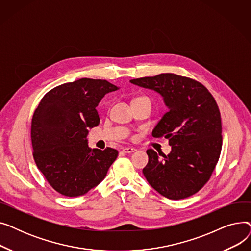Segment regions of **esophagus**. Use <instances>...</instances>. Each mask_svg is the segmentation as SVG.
Wrapping results in <instances>:
<instances>
[{"label": "esophagus", "instance_id": "obj_1", "mask_svg": "<svg viewBox=\"0 0 251 251\" xmlns=\"http://www.w3.org/2000/svg\"><path fill=\"white\" fill-rule=\"evenodd\" d=\"M122 151H123L124 153H132V152L136 151V149H134V148H130V147H128V148H124V149L122 150Z\"/></svg>", "mask_w": 251, "mask_h": 251}]
</instances>
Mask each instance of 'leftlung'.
Listing matches in <instances>:
<instances>
[{
	"label": "left lung",
	"mask_w": 251,
	"mask_h": 251,
	"mask_svg": "<svg viewBox=\"0 0 251 251\" xmlns=\"http://www.w3.org/2000/svg\"><path fill=\"white\" fill-rule=\"evenodd\" d=\"M163 97L167 112L152 130L153 137L169 139L166 155L148 150L142 172L151 186L169 200H183L200 191L212 176L222 150L218 104L201 82L173 73L130 80Z\"/></svg>",
	"instance_id": "8db88e82"
}]
</instances>
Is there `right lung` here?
<instances>
[{"instance_id":"1","label":"right lung","mask_w":251,"mask_h":251,"mask_svg":"<svg viewBox=\"0 0 251 251\" xmlns=\"http://www.w3.org/2000/svg\"><path fill=\"white\" fill-rule=\"evenodd\" d=\"M118 87L101 79L81 78L50 89L31 121L33 159L50 185L62 195L87 193L104 179L118 151L91 150L88 128L100 124L97 107Z\"/></svg>"}]
</instances>
